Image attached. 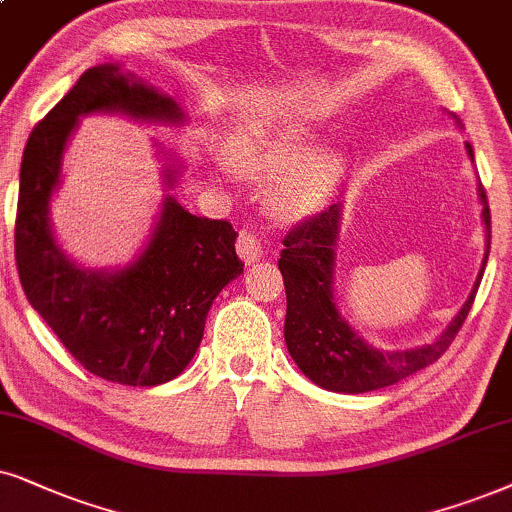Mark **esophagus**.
<instances>
[{"label": "esophagus", "instance_id": "esophagus-1", "mask_svg": "<svg viewBox=\"0 0 512 512\" xmlns=\"http://www.w3.org/2000/svg\"><path fill=\"white\" fill-rule=\"evenodd\" d=\"M236 250L245 264L257 262L262 257V245L257 241V236H252L250 231H241V234H238Z\"/></svg>", "mask_w": 512, "mask_h": 512}]
</instances>
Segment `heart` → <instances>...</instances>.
<instances>
[{
    "label": "heart",
    "mask_w": 512,
    "mask_h": 512,
    "mask_svg": "<svg viewBox=\"0 0 512 512\" xmlns=\"http://www.w3.org/2000/svg\"><path fill=\"white\" fill-rule=\"evenodd\" d=\"M314 137L307 129L286 125L248 134L236 144V165L250 179L269 181L267 205L283 219L319 210L331 196L342 172L335 151L309 153Z\"/></svg>",
    "instance_id": "heart-1"
}]
</instances>
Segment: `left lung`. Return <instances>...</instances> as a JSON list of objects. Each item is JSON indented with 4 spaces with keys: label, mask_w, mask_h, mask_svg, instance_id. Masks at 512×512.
<instances>
[{
    "label": "left lung",
    "mask_w": 512,
    "mask_h": 512,
    "mask_svg": "<svg viewBox=\"0 0 512 512\" xmlns=\"http://www.w3.org/2000/svg\"><path fill=\"white\" fill-rule=\"evenodd\" d=\"M470 160H475L472 146L465 144ZM482 219L487 229V252L475 286L468 300L458 309L449 326L437 335L430 345L413 349H378L361 338L349 323L342 319L333 295V271H335V243H338V226L342 219V205L335 203L321 215L309 217L307 222L297 224L286 236L281 250L278 269L286 283V335L288 352L297 368L307 375L312 383L323 390L361 394L373 392L380 387L394 385L413 375L420 368L435 364L449 349L456 338L458 328L463 326L477 288H480L484 267H487L489 245H491V215L487 205V193L480 184Z\"/></svg>",
    "instance_id": "left-lung-1"
}]
</instances>
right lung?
<instances>
[{"instance_id": "right-lung-1", "label": "right lung", "mask_w": 512, "mask_h": 512, "mask_svg": "<svg viewBox=\"0 0 512 512\" xmlns=\"http://www.w3.org/2000/svg\"><path fill=\"white\" fill-rule=\"evenodd\" d=\"M92 113L170 127L186 122L172 96L118 63L84 70L25 144L16 215L18 276L32 309L89 373L132 387L163 385L191 364L212 302L243 274L238 234L224 219L191 215L167 193L146 248L127 267L89 269L68 257L51 229L49 208L68 141L82 115ZM179 170H163L167 189Z\"/></svg>"}]
</instances>
